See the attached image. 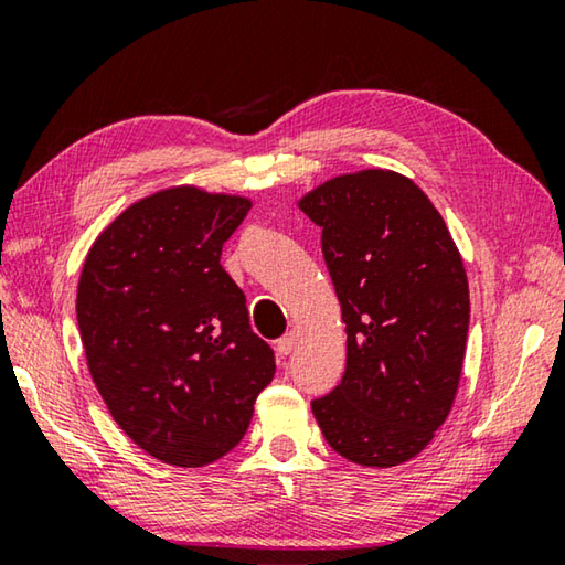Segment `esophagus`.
Segmentation results:
<instances>
[{
    "instance_id": "1",
    "label": "esophagus",
    "mask_w": 565,
    "mask_h": 565,
    "mask_svg": "<svg viewBox=\"0 0 565 565\" xmlns=\"http://www.w3.org/2000/svg\"><path fill=\"white\" fill-rule=\"evenodd\" d=\"M294 347H296V333H286V337L276 341V353H279V356H289Z\"/></svg>"
}]
</instances>
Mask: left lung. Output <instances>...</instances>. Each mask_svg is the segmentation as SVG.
Here are the masks:
<instances>
[{
    "label": "left lung",
    "mask_w": 565,
    "mask_h": 565,
    "mask_svg": "<svg viewBox=\"0 0 565 565\" xmlns=\"http://www.w3.org/2000/svg\"><path fill=\"white\" fill-rule=\"evenodd\" d=\"M347 323V371L311 401L333 451L371 468L424 451L454 406L468 337V281L441 214L384 169L306 194Z\"/></svg>",
    "instance_id": "left-lung-1"
}]
</instances>
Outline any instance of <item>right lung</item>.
I'll return each mask as SVG.
<instances>
[{
  "mask_svg": "<svg viewBox=\"0 0 565 565\" xmlns=\"http://www.w3.org/2000/svg\"><path fill=\"white\" fill-rule=\"evenodd\" d=\"M248 209L194 186L157 191L104 228L79 276L94 384L121 431L171 466L232 451L274 379V351L218 264Z\"/></svg>",
  "mask_w": 565,
  "mask_h": 565,
  "instance_id": "obj_1",
  "label": "right lung"
}]
</instances>
